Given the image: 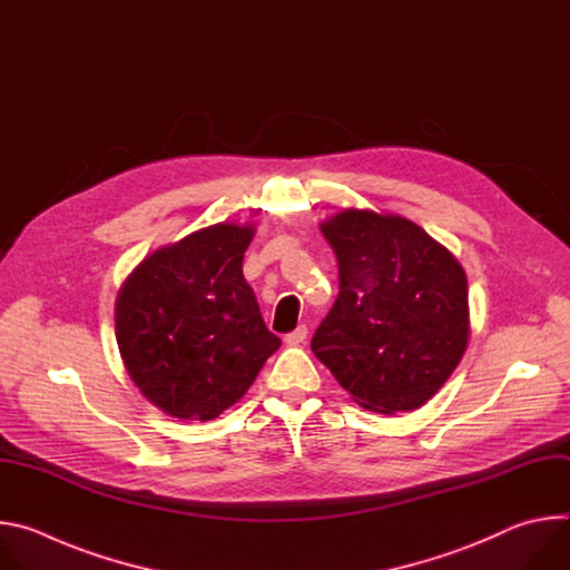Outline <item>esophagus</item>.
Listing matches in <instances>:
<instances>
[{
  "label": "esophagus",
  "mask_w": 570,
  "mask_h": 570,
  "mask_svg": "<svg viewBox=\"0 0 570 570\" xmlns=\"http://www.w3.org/2000/svg\"><path fill=\"white\" fill-rule=\"evenodd\" d=\"M306 334H308L306 324H299L297 330H293L291 334H286V336H284V341H286V345H302V343L306 341Z\"/></svg>",
  "instance_id": "1"
}]
</instances>
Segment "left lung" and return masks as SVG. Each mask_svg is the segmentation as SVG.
I'll use <instances>...</instances> for the list:
<instances>
[{
    "mask_svg": "<svg viewBox=\"0 0 570 570\" xmlns=\"http://www.w3.org/2000/svg\"><path fill=\"white\" fill-rule=\"evenodd\" d=\"M338 259V297L313 354L367 411L424 405L458 367L469 338L466 275L420 225L345 209L322 223Z\"/></svg>",
    "mask_w": 570,
    "mask_h": 570,
    "instance_id": "8db88e82",
    "label": "left lung"
}]
</instances>
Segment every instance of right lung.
<instances>
[{
  "label": "right lung",
  "instance_id": "right-lung-1",
  "mask_svg": "<svg viewBox=\"0 0 570 570\" xmlns=\"http://www.w3.org/2000/svg\"><path fill=\"white\" fill-rule=\"evenodd\" d=\"M255 229L218 223L146 257L117 297V345L141 394L178 420H214L282 345L268 332L243 253Z\"/></svg>",
  "mask_w": 570,
  "mask_h": 570
}]
</instances>
